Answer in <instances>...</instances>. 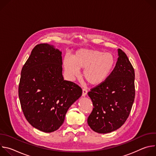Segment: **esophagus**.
<instances>
[{
  "label": "esophagus",
  "instance_id": "obj_1",
  "mask_svg": "<svg viewBox=\"0 0 156 156\" xmlns=\"http://www.w3.org/2000/svg\"><path fill=\"white\" fill-rule=\"evenodd\" d=\"M87 91L86 88H83V93H82V96L83 97L86 96L87 95Z\"/></svg>",
  "mask_w": 156,
  "mask_h": 156
}]
</instances>
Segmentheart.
Returning <instances> with one entry per match:
<instances>
[{"mask_svg": "<svg viewBox=\"0 0 156 156\" xmlns=\"http://www.w3.org/2000/svg\"><path fill=\"white\" fill-rule=\"evenodd\" d=\"M63 64L68 76L73 79L84 70L83 78L93 86L104 83L112 73L116 65V58L110 52H104L93 49H80L72 58L66 55Z\"/></svg>", "mask_w": 156, "mask_h": 156, "instance_id": "obj_1", "label": "heart"}]
</instances>
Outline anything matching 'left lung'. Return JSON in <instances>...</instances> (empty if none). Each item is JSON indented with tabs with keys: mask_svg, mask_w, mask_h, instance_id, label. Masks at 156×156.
<instances>
[{
	"mask_svg": "<svg viewBox=\"0 0 156 156\" xmlns=\"http://www.w3.org/2000/svg\"><path fill=\"white\" fill-rule=\"evenodd\" d=\"M115 69L102 84L87 94L93 109L87 124L94 131L108 133L120 128L128 119L135 100V71L128 57L118 49Z\"/></svg>",
	"mask_w": 156,
	"mask_h": 156,
	"instance_id": "left-lung-1",
	"label": "left lung"
}]
</instances>
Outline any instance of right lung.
Segmentation results:
<instances>
[{
  "mask_svg": "<svg viewBox=\"0 0 156 156\" xmlns=\"http://www.w3.org/2000/svg\"><path fill=\"white\" fill-rule=\"evenodd\" d=\"M82 95L76 84L64 80L62 52L48 44L36 46L21 72L18 96L23 114L35 128L58 129L70 107Z\"/></svg>",
  "mask_w": 156,
  "mask_h": 156,
  "instance_id": "obj_1",
  "label": "right lung"
}]
</instances>
